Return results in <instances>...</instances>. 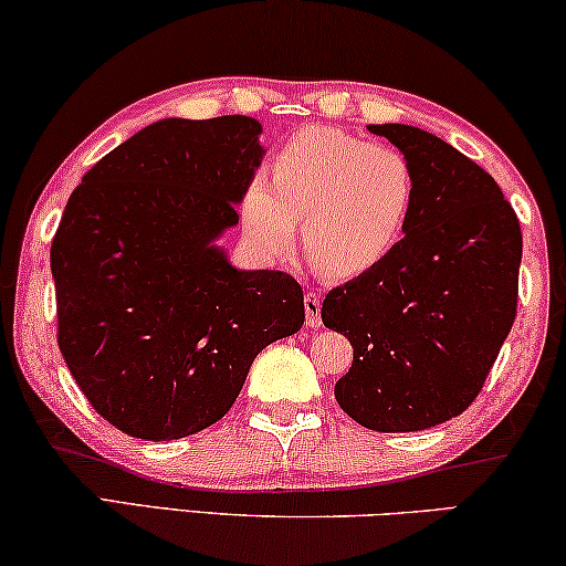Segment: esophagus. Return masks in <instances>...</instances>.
<instances>
[{
	"label": "esophagus",
	"instance_id": "obj_1",
	"mask_svg": "<svg viewBox=\"0 0 566 566\" xmlns=\"http://www.w3.org/2000/svg\"><path fill=\"white\" fill-rule=\"evenodd\" d=\"M321 294L317 292H307L305 294V323L310 325V328H317V325L323 323L321 317Z\"/></svg>",
	"mask_w": 566,
	"mask_h": 566
}]
</instances>
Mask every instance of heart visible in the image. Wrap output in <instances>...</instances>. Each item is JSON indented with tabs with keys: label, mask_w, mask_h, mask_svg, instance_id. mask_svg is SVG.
Here are the masks:
<instances>
[{
	"label": "heart",
	"mask_w": 566,
	"mask_h": 566,
	"mask_svg": "<svg viewBox=\"0 0 566 566\" xmlns=\"http://www.w3.org/2000/svg\"><path fill=\"white\" fill-rule=\"evenodd\" d=\"M416 202L418 174L402 150L313 125L282 143L272 179L251 181L241 214L266 253L290 251L302 220L310 266L325 280H356L397 249Z\"/></svg>",
	"instance_id": "obj_1"
}]
</instances>
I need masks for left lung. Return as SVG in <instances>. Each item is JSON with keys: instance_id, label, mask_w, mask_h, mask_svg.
Segmentation results:
<instances>
[{"instance_id": "left-lung-1", "label": "left lung", "mask_w": 566, "mask_h": 566, "mask_svg": "<svg viewBox=\"0 0 566 566\" xmlns=\"http://www.w3.org/2000/svg\"><path fill=\"white\" fill-rule=\"evenodd\" d=\"M369 130L410 158L418 202L377 269L325 294V328L354 346L336 400L369 431H423L474 402L513 328L521 222L497 181L446 140L410 125Z\"/></svg>"}]
</instances>
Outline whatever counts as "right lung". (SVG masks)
<instances>
[{
  "instance_id": "1",
  "label": "right lung",
  "mask_w": 566,
  "mask_h": 566,
  "mask_svg": "<svg viewBox=\"0 0 566 566\" xmlns=\"http://www.w3.org/2000/svg\"><path fill=\"white\" fill-rule=\"evenodd\" d=\"M243 115L161 120L84 174L51 243L59 348L107 423L174 441L230 410L261 348L305 323L286 272H238L212 241L261 161Z\"/></svg>"
}]
</instances>
